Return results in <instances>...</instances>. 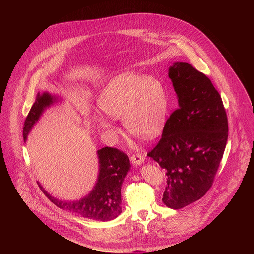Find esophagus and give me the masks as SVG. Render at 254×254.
I'll list each match as a JSON object with an SVG mask.
<instances>
[{"mask_svg": "<svg viewBox=\"0 0 254 254\" xmlns=\"http://www.w3.org/2000/svg\"><path fill=\"white\" fill-rule=\"evenodd\" d=\"M130 160H131V162L134 164V165H141L143 162H144V158H143V156L142 155H140V154H136V155H132L131 157H130Z\"/></svg>", "mask_w": 254, "mask_h": 254, "instance_id": "1", "label": "esophagus"}]
</instances>
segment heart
Segmentation results:
<instances>
[{
  "label": "heart",
  "instance_id": "1",
  "mask_svg": "<svg viewBox=\"0 0 254 254\" xmlns=\"http://www.w3.org/2000/svg\"><path fill=\"white\" fill-rule=\"evenodd\" d=\"M101 110L108 116L124 120L131 133L152 139L163 130L169 112L168 92L157 78L127 71L113 78L98 98ZM95 124L103 130H117L103 115H93Z\"/></svg>",
  "mask_w": 254,
  "mask_h": 254
}]
</instances>
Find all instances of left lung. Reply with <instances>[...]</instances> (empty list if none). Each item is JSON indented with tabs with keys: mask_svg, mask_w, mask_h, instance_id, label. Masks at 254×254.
<instances>
[{
	"mask_svg": "<svg viewBox=\"0 0 254 254\" xmlns=\"http://www.w3.org/2000/svg\"><path fill=\"white\" fill-rule=\"evenodd\" d=\"M169 77L179 107L148 156L167 176L164 204L181 209L211 188L226 147L228 122L219 92L202 72L187 62H175Z\"/></svg>",
	"mask_w": 254,
	"mask_h": 254,
	"instance_id": "left-lung-1",
	"label": "left lung"
}]
</instances>
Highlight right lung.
<instances>
[{
  "mask_svg": "<svg viewBox=\"0 0 254 254\" xmlns=\"http://www.w3.org/2000/svg\"><path fill=\"white\" fill-rule=\"evenodd\" d=\"M56 101L57 97L48 92L37 94L24 124L25 140L43 112ZM97 156L99 163L97 182L92 191L78 201L59 200L47 193L39 182L38 185L44 195L57 207L87 219L108 221L117 218L122 213L121 189L124 179L130 169V164L127 155L116 148H102L97 151Z\"/></svg>",
  "mask_w": 254,
  "mask_h": 254,
  "instance_id": "add662e5",
  "label": "right lung"
}]
</instances>
